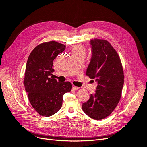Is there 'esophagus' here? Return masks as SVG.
<instances>
[{
  "label": "esophagus",
  "mask_w": 147,
  "mask_h": 147,
  "mask_svg": "<svg viewBox=\"0 0 147 147\" xmlns=\"http://www.w3.org/2000/svg\"><path fill=\"white\" fill-rule=\"evenodd\" d=\"M73 89L74 90H78V89H80V88L79 87H77V86H75V85H73Z\"/></svg>",
  "instance_id": "obj_1"
}]
</instances>
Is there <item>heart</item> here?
<instances>
[{
    "label": "heart",
    "mask_w": 147,
    "mask_h": 147,
    "mask_svg": "<svg viewBox=\"0 0 147 147\" xmlns=\"http://www.w3.org/2000/svg\"><path fill=\"white\" fill-rule=\"evenodd\" d=\"M75 52H84V47L80 45V44H76V45H74L72 47V53Z\"/></svg>",
    "instance_id": "b5f03b06"
}]
</instances>
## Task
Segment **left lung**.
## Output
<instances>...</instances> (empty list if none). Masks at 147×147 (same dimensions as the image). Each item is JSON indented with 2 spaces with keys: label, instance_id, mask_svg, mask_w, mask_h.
<instances>
[{
  "label": "left lung",
  "instance_id": "obj_1",
  "mask_svg": "<svg viewBox=\"0 0 147 147\" xmlns=\"http://www.w3.org/2000/svg\"><path fill=\"white\" fill-rule=\"evenodd\" d=\"M91 45L92 56L86 75L96 78L97 86L82 109L91 118L100 120L109 116L118 104L124 75L118 53L107 40L92 39Z\"/></svg>",
  "mask_w": 147,
  "mask_h": 147
}]
</instances>
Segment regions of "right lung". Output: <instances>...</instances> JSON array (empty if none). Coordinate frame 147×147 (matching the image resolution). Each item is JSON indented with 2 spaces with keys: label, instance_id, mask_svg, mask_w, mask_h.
<instances>
[{
  "label": "right lung",
  "instance_id": "obj_1",
  "mask_svg": "<svg viewBox=\"0 0 147 147\" xmlns=\"http://www.w3.org/2000/svg\"><path fill=\"white\" fill-rule=\"evenodd\" d=\"M65 47L53 40L42 43L35 47L28 57L24 78L25 90L31 105L43 117L58 112L63 95L72 88L69 82L60 83L51 77L55 70L53 62Z\"/></svg>",
  "mask_w": 147,
  "mask_h": 147
}]
</instances>
